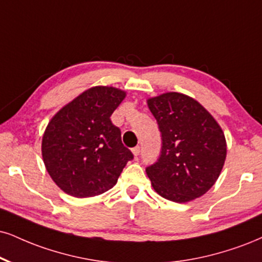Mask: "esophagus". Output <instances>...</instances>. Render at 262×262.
Instances as JSON below:
<instances>
[{
  "label": "esophagus",
  "instance_id": "esophagus-1",
  "mask_svg": "<svg viewBox=\"0 0 262 262\" xmlns=\"http://www.w3.org/2000/svg\"><path fill=\"white\" fill-rule=\"evenodd\" d=\"M140 150H141V148H140V146H137V147L132 148V154H134V156L137 158V156H138V154H140Z\"/></svg>",
  "mask_w": 262,
  "mask_h": 262
}]
</instances>
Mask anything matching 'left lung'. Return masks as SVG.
<instances>
[{"label":"left lung","instance_id":"obj_1","mask_svg":"<svg viewBox=\"0 0 262 262\" xmlns=\"http://www.w3.org/2000/svg\"><path fill=\"white\" fill-rule=\"evenodd\" d=\"M161 132V153L146 172L158 194L187 203L205 194L224 167L227 144L214 116L192 97L166 92L147 99Z\"/></svg>","mask_w":262,"mask_h":262}]
</instances>
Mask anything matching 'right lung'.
Returning a JSON list of instances; mask_svg holds the SVG:
<instances>
[{
  "mask_svg": "<svg viewBox=\"0 0 262 262\" xmlns=\"http://www.w3.org/2000/svg\"><path fill=\"white\" fill-rule=\"evenodd\" d=\"M126 92L112 86L83 91L58 111L42 136V159L51 179L76 198L99 195L118 182L134 156L111 115Z\"/></svg>",
  "mask_w": 262,
  "mask_h": 262,
  "instance_id": "1",
  "label": "right lung"
}]
</instances>
